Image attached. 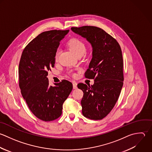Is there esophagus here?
Listing matches in <instances>:
<instances>
[{
    "instance_id": "1",
    "label": "esophagus",
    "mask_w": 152,
    "mask_h": 152,
    "mask_svg": "<svg viewBox=\"0 0 152 152\" xmlns=\"http://www.w3.org/2000/svg\"><path fill=\"white\" fill-rule=\"evenodd\" d=\"M77 84L76 82H73V88L74 89H77Z\"/></svg>"
}]
</instances>
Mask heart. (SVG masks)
I'll list each match as a JSON object with an SVG mask.
<instances>
[{
    "label": "heart",
    "instance_id": "b5f03b06",
    "mask_svg": "<svg viewBox=\"0 0 152 152\" xmlns=\"http://www.w3.org/2000/svg\"><path fill=\"white\" fill-rule=\"evenodd\" d=\"M68 45L69 48L75 53V54L78 57L80 56H83L86 51V45L83 41L79 38H73L69 40L68 42ZM60 55V51L58 50L55 54V60L57 61Z\"/></svg>",
    "mask_w": 152,
    "mask_h": 152
}]
</instances>
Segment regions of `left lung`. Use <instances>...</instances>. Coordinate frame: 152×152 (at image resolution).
I'll use <instances>...</instances> for the list:
<instances>
[{
  "label": "left lung",
  "instance_id": "8db88e82",
  "mask_svg": "<svg viewBox=\"0 0 152 152\" xmlns=\"http://www.w3.org/2000/svg\"><path fill=\"white\" fill-rule=\"evenodd\" d=\"M92 47V58L85 77L94 79L93 85L83 83L77 88L83 92L82 114L91 120L105 118L115 106L123 85V59L117 40L102 29L94 26L72 27Z\"/></svg>",
  "mask_w": 152,
  "mask_h": 152
}]
</instances>
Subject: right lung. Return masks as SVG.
I'll return each instance as SVG.
<instances>
[{"instance_id": "obj_1", "label": "right lung", "mask_w": 152, "mask_h": 152, "mask_svg": "<svg viewBox=\"0 0 152 152\" xmlns=\"http://www.w3.org/2000/svg\"><path fill=\"white\" fill-rule=\"evenodd\" d=\"M69 30H51L39 34L24 48L19 64L21 94L34 115L50 121L62 114L63 104L72 91L67 80L49 85L48 71L54 67L55 54L60 41Z\"/></svg>"}]
</instances>
